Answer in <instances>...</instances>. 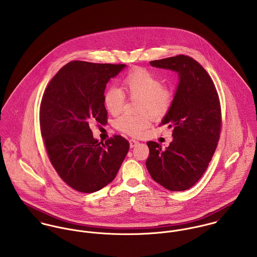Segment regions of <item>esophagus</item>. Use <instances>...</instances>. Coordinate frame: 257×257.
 <instances>
[{
	"instance_id": "1",
	"label": "esophagus",
	"mask_w": 257,
	"mask_h": 257,
	"mask_svg": "<svg viewBox=\"0 0 257 257\" xmlns=\"http://www.w3.org/2000/svg\"><path fill=\"white\" fill-rule=\"evenodd\" d=\"M138 145H139V142H138V141H136V140H130V147H131V148L137 147Z\"/></svg>"
}]
</instances>
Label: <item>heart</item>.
<instances>
[{
    "instance_id": "heart-1",
    "label": "heart",
    "mask_w": 257,
    "mask_h": 257,
    "mask_svg": "<svg viewBox=\"0 0 257 257\" xmlns=\"http://www.w3.org/2000/svg\"><path fill=\"white\" fill-rule=\"evenodd\" d=\"M124 93L133 99L138 98V114L123 113L114 120V126L121 133L139 137L151 123L152 116L161 117L170 110L173 102L172 91L162 86L161 80L147 69H136L127 74L122 80ZM125 101L123 92L116 88L110 87L104 96L106 109L111 114H118Z\"/></svg>"
}]
</instances>
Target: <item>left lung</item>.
I'll return each mask as SVG.
<instances>
[{"label":"left lung","mask_w":257,"mask_h":257,"mask_svg":"<svg viewBox=\"0 0 257 257\" xmlns=\"http://www.w3.org/2000/svg\"><path fill=\"white\" fill-rule=\"evenodd\" d=\"M176 71L180 81L170 110L161 121L173 130V141L162 149L148 142L147 167L154 181L170 191H185L203 176L216 151L221 130L220 99L204 67L187 55L150 61Z\"/></svg>","instance_id":"left-lung-1"}]
</instances>
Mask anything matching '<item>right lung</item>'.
<instances>
[{"instance_id": "obj_1", "label": "right lung", "mask_w": 257, "mask_h": 257, "mask_svg": "<svg viewBox=\"0 0 257 257\" xmlns=\"http://www.w3.org/2000/svg\"><path fill=\"white\" fill-rule=\"evenodd\" d=\"M124 66L71 61L44 90L39 124L47 155L60 178L78 192L93 193L110 183L128 151L121 136L102 144L89 126L90 120L108 122L104 92Z\"/></svg>"}]
</instances>
